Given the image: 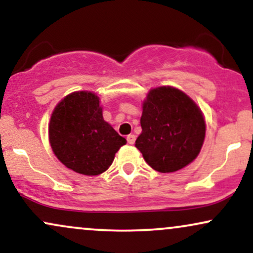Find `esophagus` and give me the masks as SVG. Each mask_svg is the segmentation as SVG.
I'll use <instances>...</instances> for the list:
<instances>
[{"instance_id": "obj_1", "label": "esophagus", "mask_w": 253, "mask_h": 253, "mask_svg": "<svg viewBox=\"0 0 253 253\" xmlns=\"http://www.w3.org/2000/svg\"><path fill=\"white\" fill-rule=\"evenodd\" d=\"M127 143H128L129 145H133L134 144V141H135V135L134 134H129V135H127Z\"/></svg>"}]
</instances>
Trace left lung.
<instances>
[{"mask_svg": "<svg viewBox=\"0 0 253 253\" xmlns=\"http://www.w3.org/2000/svg\"><path fill=\"white\" fill-rule=\"evenodd\" d=\"M140 125L143 130L135 147L156 171L181 170L201 151L206 135L201 109L173 86L150 90L143 103Z\"/></svg>", "mask_w": 253, "mask_h": 253, "instance_id": "obj_1", "label": "left lung"}]
</instances>
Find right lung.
<instances>
[{
    "label": "right lung",
    "instance_id": "right-lung-1",
    "mask_svg": "<svg viewBox=\"0 0 253 253\" xmlns=\"http://www.w3.org/2000/svg\"><path fill=\"white\" fill-rule=\"evenodd\" d=\"M54 155L75 172L96 176L106 171L126 139L103 120L94 92L75 91L57 104L48 124Z\"/></svg>",
    "mask_w": 253,
    "mask_h": 253
}]
</instances>
